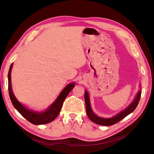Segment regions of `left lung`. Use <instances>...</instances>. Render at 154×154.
Returning <instances> with one entry per match:
<instances>
[{
	"instance_id": "obj_1",
	"label": "left lung",
	"mask_w": 154,
	"mask_h": 154,
	"mask_svg": "<svg viewBox=\"0 0 154 154\" xmlns=\"http://www.w3.org/2000/svg\"><path fill=\"white\" fill-rule=\"evenodd\" d=\"M84 98H85V108H86V112L88 117L89 119L92 121L93 122L99 124L100 125L103 126H109L115 124H117L119 122V121L124 119L126 116L129 115L134 112V110L136 109L137 105L139 103V102L141 96V91H140L138 94H137L136 97L135 98L134 100L132 102V103L125 110L121 112L120 114L118 115L114 116L111 119H103L97 116L91 109V104H90V100H89V97H88V94L87 92V91H85V95H84Z\"/></svg>"
}]
</instances>
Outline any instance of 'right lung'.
I'll use <instances>...</instances> for the list:
<instances>
[{
	"instance_id": "1",
	"label": "right lung",
	"mask_w": 154,
	"mask_h": 154,
	"mask_svg": "<svg viewBox=\"0 0 154 154\" xmlns=\"http://www.w3.org/2000/svg\"><path fill=\"white\" fill-rule=\"evenodd\" d=\"M13 63L9 69V74H8V89L9 92V96L13 104L14 107L15 108L20 114L27 120L29 122L33 124L34 125H41L49 123L53 121L58 116L60 112L63 102L66 99L67 96L69 92L72 91L73 88L74 87V84H70L65 87L64 89L62 91L58 98L55 101V102L52 104L51 107L47 110L43 112H34L31 110L27 109L25 107H23L22 105L15 98L12 91V86H11V73L12 67Z\"/></svg>"
}]
</instances>
